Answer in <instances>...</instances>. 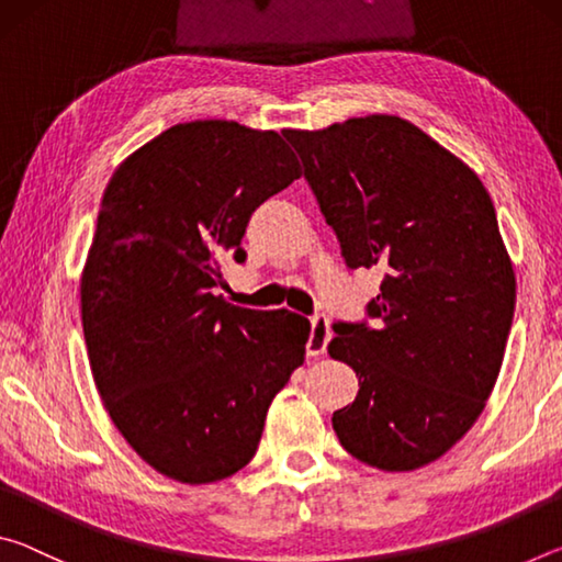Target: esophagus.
Segmentation results:
<instances>
[{"label": "esophagus", "mask_w": 562, "mask_h": 562, "mask_svg": "<svg viewBox=\"0 0 562 562\" xmlns=\"http://www.w3.org/2000/svg\"><path fill=\"white\" fill-rule=\"evenodd\" d=\"M310 337H307V357H319L327 351V345L331 339V331H329V319L327 315H317L310 317Z\"/></svg>", "instance_id": "obj_1"}]
</instances>
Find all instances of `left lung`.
Instances as JSON below:
<instances>
[{"instance_id":"obj_1","label":"left lung","mask_w":562,"mask_h":562,"mask_svg":"<svg viewBox=\"0 0 562 562\" xmlns=\"http://www.w3.org/2000/svg\"><path fill=\"white\" fill-rule=\"evenodd\" d=\"M349 270H384L369 322H335L357 398L331 416L355 459L414 471L481 416L516 310V274L479 176L398 116L284 131Z\"/></svg>"}]
</instances>
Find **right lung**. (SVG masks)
Segmentation results:
<instances>
[{
    "label": "right lung",
    "mask_w": 562,
    "mask_h": 562,
    "mask_svg": "<svg viewBox=\"0 0 562 562\" xmlns=\"http://www.w3.org/2000/svg\"><path fill=\"white\" fill-rule=\"evenodd\" d=\"M300 178L280 133L235 121L170 126L111 176L81 272L93 382L133 451L168 479L223 481L250 463L310 322L213 294L245 262L250 215Z\"/></svg>",
    "instance_id": "right-lung-1"
}]
</instances>
